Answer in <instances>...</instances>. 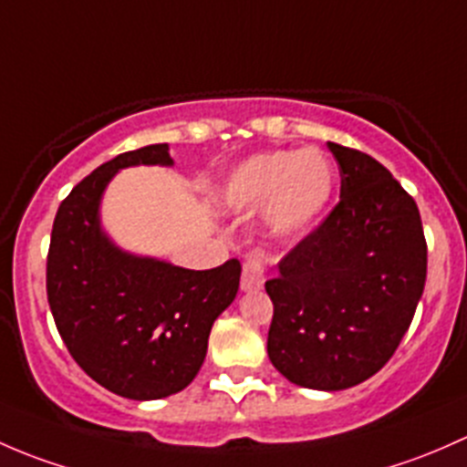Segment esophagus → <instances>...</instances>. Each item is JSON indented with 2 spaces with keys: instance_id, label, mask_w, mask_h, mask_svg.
Masks as SVG:
<instances>
[{
  "instance_id": "obj_1",
  "label": "esophagus",
  "mask_w": 467,
  "mask_h": 467,
  "mask_svg": "<svg viewBox=\"0 0 467 467\" xmlns=\"http://www.w3.org/2000/svg\"><path fill=\"white\" fill-rule=\"evenodd\" d=\"M263 283H265V265H263L261 258H249L243 265V278H240V287L243 292H254L261 290Z\"/></svg>"
}]
</instances>
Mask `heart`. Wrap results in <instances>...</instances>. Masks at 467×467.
Instances as JSON below:
<instances>
[{"label": "heart", "instance_id": "1", "mask_svg": "<svg viewBox=\"0 0 467 467\" xmlns=\"http://www.w3.org/2000/svg\"><path fill=\"white\" fill-rule=\"evenodd\" d=\"M335 195V168L319 150H267L234 168L220 202L235 213L263 206V223L274 238H296L319 223Z\"/></svg>", "mask_w": 467, "mask_h": 467}]
</instances>
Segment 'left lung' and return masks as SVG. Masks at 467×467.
Instances as JSON below:
<instances>
[{
    "mask_svg": "<svg viewBox=\"0 0 467 467\" xmlns=\"http://www.w3.org/2000/svg\"><path fill=\"white\" fill-rule=\"evenodd\" d=\"M328 148L339 204L265 283L267 355L292 384L341 391L376 376L405 337L425 287L427 244L416 202L382 163Z\"/></svg>",
    "mask_w": 467,
    "mask_h": 467,
    "instance_id": "1",
    "label": "left lung"
}]
</instances>
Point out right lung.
I'll use <instances>...</instances> for the list:
<instances>
[{"instance_id": "right-lung-1", "label": "right lung", "mask_w": 467, "mask_h": 467, "mask_svg": "<svg viewBox=\"0 0 467 467\" xmlns=\"http://www.w3.org/2000/svg\"><path fill=\"white\" fill-rule=\"evenodd\" d=\"M130 166H172L168 143L114 157L62 200L47 296L57 333L91 379L130 400H160L198 376L211 326L238 292L240 263L186 269L119 247L100 224V200Z\"/></svg>"}]
</instances>
